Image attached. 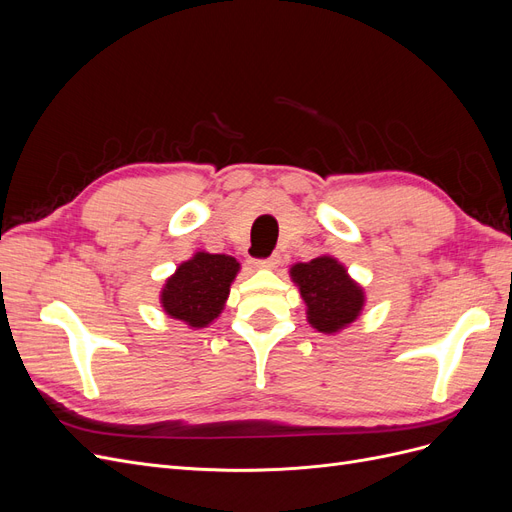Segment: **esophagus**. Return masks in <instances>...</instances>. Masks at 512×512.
<instances>
[{
    "instance_id": "obj_1",
    "label": "esophagus",
    "mask_w": 512,
    "mask_h": 512,
    "mask_svg": "<svg viewBox=\"0 0 512 512\" xmlns=\"http://www.w3.org/2000/svg\"><path fill=\"white\" fill-rule=\"evenodd\" d=\"M254 265L258 267V269H275L277 265H280V256L277 254H273V256H269V258H262V260H256Z\"/></svg>"
}]
</instances>
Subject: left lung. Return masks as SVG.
<instances>
[{
  "instance_id": "left-lung-1",
  "label": "left lung",
  "mask_w": 512,
  "mask_h": 512,
  "mask_svg": "<svg viewBox=\"0 0 512 512\" xmlns=\"http://www.w3.org/2000/svg\"><path fill=\"white\" fill-rule=\"evenodd\" d=\"M307 305V322L320 333H337L359 318L365 292L333 256H318L290 267Z\"/></svg>"
}]
</instances>
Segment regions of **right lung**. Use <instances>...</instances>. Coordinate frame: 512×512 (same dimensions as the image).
Wrapping results in <instances>:
<instances>
[{
	"instance_id": "1",
	"label": "right lung",
	"mask_w": 512,
	"mask_h": 512,
	"mask_svg": "<svg viewBox=\"0 0 512 512\" xmlns=\"http://www.w3.org/2000/svg\"><path fill=\"white\" fill-rule=\"evenodd\" d=\"M239 262L226 254L196 252L168 277L160 303L170 318L203 329L222 314Z\"/></svg>"
}]
</instances>
